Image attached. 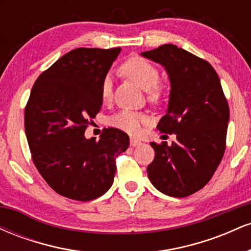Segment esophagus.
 Listing matches in <instances>:
<instances>
[{"label": "esophagus", "mask_w": 251, "mask_h": 251, "mask_svg": "<svg viewBox=\"0 0 251 251\" xmlns=\"http://www.w3.org/2000/svg\"><path fill=\"white\" fill-rule=\"evenodd\" d=\"M129 144H131V146H138V145H140V144H142V142H140V140H138V139H134V138H131V140H129Z\"/></svg>", "instance_id": "1"}]
</instances>
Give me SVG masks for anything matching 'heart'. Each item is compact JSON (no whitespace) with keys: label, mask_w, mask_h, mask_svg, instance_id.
I'll return each instance as SVG.
<instances>
[{"label":"heart","mask_w":251,"mask_h":251,"mask_svg":"<svg viewBox=\"0 0 251 251\" xmlns=\"http://www.w3.org/2000/svg\"><path fill=\"white\" fill-rule=\"evenodd\" d=\"M120 72L132 81L145 91H148V97L151 101H159L163 97L164 86L159 80V71L152 62L140 56L129 57L120 66ZM112 88L113 82L112 77L107 75L103 77L101 83V99L103 102H107L112 99ZM149 123V118L139 112L123 109L118 112L116 116L109 119V124L113 127H117L129 134H138L142 131L143 125Z\"/></svg>","instance_id":"obj_1"}]
</instances>
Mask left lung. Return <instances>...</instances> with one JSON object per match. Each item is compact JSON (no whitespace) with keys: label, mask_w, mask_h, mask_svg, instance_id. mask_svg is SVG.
<instances>
[{"label":"left lung","mask_w":251,"mask_h":251,"mask_svg":"<svg viewBox=\"0 0 251 251\" xmlns=\"http://www.w3.org/2000/svg\"><path fill=\"white\" fill-rule=\"evenodd\" d=\"M142 55L168 72L169 106L157 128L177 137L171 146L151 143L149 179L163 194L188 197L208 184L223 158L229 105L218 74L205 60L171 43Z\"/></svg>","instance_id":"8db88e82"}]
</instances>
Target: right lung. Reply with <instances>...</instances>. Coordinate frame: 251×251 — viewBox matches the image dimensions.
<instances>
[{
  "instance_id": "add662e5",
  "label": "right lung",
  "mask_w": 251,
  "mask_h": 251,
  "mask_svg": "<svg viewBox=\"0 0 251 251\" xmlns=\"http://www.w3.org/2000/svg\"><path fill=\"white\" fill-rule=\"evenodd\" d=\"M120 48H76L37 77L25 109V129L37 171L54 191L74 201L102 196L113 184L116 158L129 138L109 127L100 139L85 131L102 105L101 83Z\"/></svg>"
}]
</instances>
